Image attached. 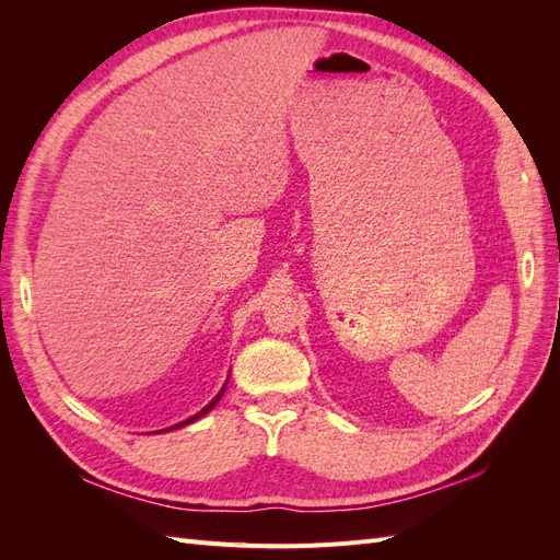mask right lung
<instances>
[{
	"mask_svg": "<svg viewBox=\"0 0 560 560\" xmlns=\"http://www.w3.org/2000/svg\"><path fill=\"white\" fill-rule=\"evenodd\" d=\"M224 389H226V387H222V393H219V395H217V397H214V399H212V401H210V404H208V406H206V409H202V411H200V413H196V416H194V418H189V420H184V422H179V425H175V428H182V425H189V422H194V420H198V418H200V416H206V413H208V411H210V409H212V406H214V404H217V401H219V397H222V395H224ZM171 430H173V428H171Z\"/></svg>",
	"mask_w": 560,
	"mask_h": 560,
	"instance_id": "add662e5",
	"label": "right lung"
}]
</instances>
